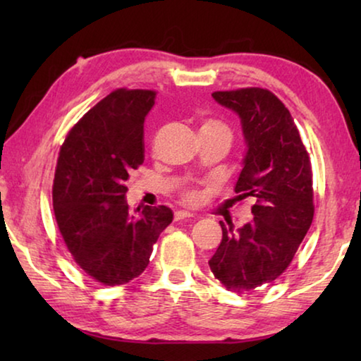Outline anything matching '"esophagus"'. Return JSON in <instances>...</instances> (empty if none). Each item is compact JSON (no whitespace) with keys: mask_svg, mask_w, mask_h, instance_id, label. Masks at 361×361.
Segmentation results:
<instances>
[{"mask_svg":"<svg viewBox=\"0 0 361 361\" xmlns=\"http://www.w3.org/2000/svg\"><path fill=\"white\" fill-rule=\"evenodd\" d=\"M195 215L191 212H185V210H180L175 213V221H181V219H188V218H194Z\"/></svg>","mask_w":361,"mask_h":361,"instance_id":"34e87169","label":"esophagus"}]
</instances>
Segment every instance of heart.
<instances>
[{"instance_id":"obj_1","label":"heart","mask_w":361,"mask_h":361,"mask_svg":"<svg viewBox=\"0 0 361 361\" xmlns=\"http://www.w3.org/2000/svg\"><path fill=\"white\" fill-rule=\"evenodd\" d=\"M216 129H221V130H228L229 132L228 127H226L224 124H221V122H219V121H215V119H207V121L202 122V126H200V130H216ZM185 199L188 200V202H197L199 194L189 189V191L185 192Z\"/></svg>"}]
</instances>
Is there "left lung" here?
Segmentation results:
<instances>
[{
    "label": "left lung",
    "instance_id": "1",
    "mask_svg": "<svg viewBox=\"0 0 361 361\" xmlns=\"http://www.w3.org/2000/svg\"><path fill=\"white\" fill-rule=\"evenodd\" d=\"M215 102L240 119L242 172L239 197H253V219L242 228L223 229V239L209 261L226 288L245 293L283 274L312 224L314 192L309 154L291 114L267 89L248 87L213 92Z\"/></svg>",
    "mask_w": 361,
    "mask_h": 361
}]
</instances>
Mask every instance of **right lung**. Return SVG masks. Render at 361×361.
Listing matches in <instances>:
<instances>
[{
  "instance_id": "right-lung-1",
  "label": "right lung",
  "mask_w": 361,
  "mask_h": 361,
  "mask_svg": "<svg viewBox=\"0 0 361 361\" xmlns=\"http://www.w3.org/2000/svg\"><path fill=\"white\" fill-rule=\"evenodd\" d=\"M152 90L118 89L89 109L60 148L54 213L73 259L103 285H124L149 264L172 223L166 205L130 210L126 181L145 161L143 124Z\"/></svg>"
}]
</instances>
